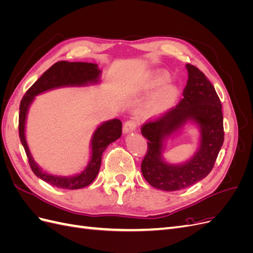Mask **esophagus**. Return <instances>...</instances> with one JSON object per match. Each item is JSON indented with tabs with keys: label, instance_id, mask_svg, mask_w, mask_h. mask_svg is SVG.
<instances>
[{
	"label": "esophagus",
	"instance_id": "1",
	"mask_svg": "<svg viewBox=\"0 0 253 253\" xmlns=\"http://www.w3.org/2000/svg\"><path fill=\"white\" fill-rule=\"evenodd\" d=\"M137 128V122L135 120H127L126 124L124 125V132L125 133H129L133 132Z\"/></svg>",
	"mask_w": 253,
	"mask_h": 253
}]
</instances>
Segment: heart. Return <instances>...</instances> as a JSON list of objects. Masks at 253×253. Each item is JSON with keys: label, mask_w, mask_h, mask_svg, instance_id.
<instances>
[{"label": "heart", "mask_w": 253, "mask_h": 253, "mask_svg": "<svg viewBox=\"0 0 253 253\" xmlns=\"http://www.w3.org/2000/svg\"><path fill=\"white\" fill-rule=\"evenodd\" d=\"M174 98H175V93L173 90L168 89L164 91V93L157 99V101L155 103V108L157 110H164L168 108V106L174 101Z\"/></svg>", "instance_id": "obj_1"}]
</instances>
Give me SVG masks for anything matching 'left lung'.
Returning a JSON list of instances; mask_svg holds the SVG:
<instances>
[{
    "label": "left lung",
    "mask_w": 253,
    "mask_h": 253,
    "mask_svg": "<svg viewBox=\"0 0 253 253\" xmlns=\"http://www.w3.org/2000/svg\"><path fill=\"white\" fill-rule=\"evenodd\" d=\"M186 66L189 76L183 98L174 108L141 126V134L148 139L141 163L142 175L152 187L165 191L187 188L205 178L213 169L224 142L223 111L215 88L196 66ZM189 120H195L201 126L200 150L186 164H166L161 159L163 137Z\"/></svg>",
    "instance_id": "1"
}]
</instances>
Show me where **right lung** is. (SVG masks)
I'll list each match as a JSON object with an SVG mask.
<instances>
[{
    "mask_svg": "<svg viewBox=\"0 0 253 253\" xmlns=\"http://www.w3.org/2000/svg\"><path fill=\"white\" fill-rule=\"evenodd\" d=\"M99 75H100V71L98 70L96 64L59 61V62L51 65L27 89L24 97L22 98L19 113L20 139L27 155L30 169L38 177L46 181L49 185L68 190L81 189L90 185L96 178L99 169H100L104 150L110 143L118 139L121 136L122 124L119 119H113L104 122L103 125L99 126L93 136V140H91V158L86 169L76 176L61 177V176H53L43 172L34 162L33 156L30 154L24 134L28 106L34 100L36 95L43 93L45 90L64 85H82V84L88 82H95L99 78Z\"/></svg>",
    "mask_w": 253,
    "mask_h": 253,
    "instance_id": "1",
    "label": "right lung"
}]
</instances>
